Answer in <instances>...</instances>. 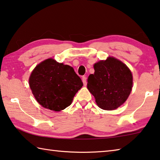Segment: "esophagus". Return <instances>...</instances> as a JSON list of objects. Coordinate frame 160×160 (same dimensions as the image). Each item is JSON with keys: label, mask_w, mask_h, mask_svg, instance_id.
Instances as JSON below:
<instances>
[{"label": "esophagus", "mask_w": 160, "mask_h": 160, "mask_svg": "<svg viewBox=\"0 0 160 160\" xmlns=\"http://www.w3.org/2000/svg\"><path fill=\"white\" fill-rule=\"evenodd\" d=\"M82 82L84 84V85H87V79H86V77L85 76H83L82 78Z\"/></svg>", "instance_id": "34e87169"}]
</instances>
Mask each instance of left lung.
<instances>
[{"instance_id": "left-lung-1", "label": "left lung", "mask_w": 160, "mask_h": 160, "mask_svg": "<svg viewBox=\"0 0 160 160\" xmlns=\"http://www.w3.org/2000/svg\"><path fill=\"white\" fill-rule=\"evenodd\" d=\"M94 73L88 78V89L99 108L112 110L125 102L132 88L129 68L118 59L108 57L94 65Z\"/></svg>"}]
</instances>
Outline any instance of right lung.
<instances>
[{"label": "right lung", "instance_id": "right-lung-1", "mask_svg": "<svg viewBox=\"0 0 160 160\" xmlns=\"http://www.w3.org/2000/svg\"><path fill=\"white\" fill-rule=\"evenodd\" d=\"M29 85L36 101L45 108L60 111L69 106L83 83L68 65L48 59L31 72Z\"/></svg>", "mask_w": 160, "mask_h": 160}]
</instances>
